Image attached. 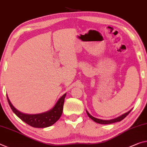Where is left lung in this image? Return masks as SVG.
Instances as JSON below:
<instances>
[{
	"mask_svg": "<svg viewBox=\"0 0 147 147\" xmlns=\"http://www.w3.org/2000/svg\"><path fill=\"white\" fill-rule=\"evenodd\" d=\"M131 110H132V109L131 110H129V111H128L127 113H124L123 115H121V116L115 118V119H111V120H102V119H97V118H95V117H94L93 116H92V115H91L86 110V113H87L88 117L90 118L91 119L93 120V121H94L95 122H96V123L101 124H112V123H115V122L121 121L122 120H123L124 118L126 117L127 115H128L129 113H130Z\"/></svg>",
	"mask_w": 147,
	"mask_h": 147,
	"instance_id": "1",
	"label": "left lung"
}]
</instances>
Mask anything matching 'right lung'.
Here are the masks:
<instances>
[{"instance_id":"add662e5","label":"right lung","mask_w":147,"mask_h":147,"mask_svg":"<svg viewBox=\"0 0 147 147\" xmlns=\"http://www.w3.org/2000/svg\"><path fill=\"white\" fill-rule=\"evenodd\" d=\"M66 95V94H64L63 96H62L52 109L46 112L38 114H26L21 112L12 105L8 95H6V96L11 110L19 119L34 128H44L52 126L60 119L63 111L64 98Z\"/></svg>"}]
</instances>
